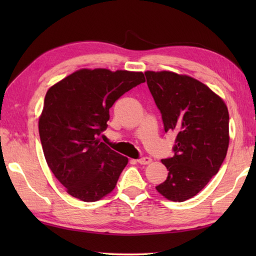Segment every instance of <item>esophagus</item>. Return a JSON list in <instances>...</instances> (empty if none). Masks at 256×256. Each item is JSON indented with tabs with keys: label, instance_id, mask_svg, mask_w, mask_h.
<instances>
[{
	"label": "esophagus",
	"instance_id": "1",
	"mask_svg": "<svg viewBox=\"0 0 256 256\" xmlns=\"http://www.w3.org/2000/svg\"><path fill=\"white\" fill-rule=\"evenodd\" d=\"M152 162V159L149 158V157H144V158H140L138 160V162L140 164H148Z\"/></svg>",
	"mask_w": 256,
	"mask_h": 256
}]
</instances>
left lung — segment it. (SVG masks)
<instances>
[{"instance_id":"left-lung-1","label":"left lung","mask_w":256,"mask_h":256,"mask_svg":"<svg viewBox=\"0 0 256 256\" xmlns=\"http://www.w3.org/2000/svg\"><path fill=\"white\" fill-rule=\"evenodd\" d=\"M144 74L164 132L176 136L175 154L162 160L167 180L156 190L168 200L183 202L204 188L226 158L228 108L222 97L192 76L170 71Z\"/></svg>"}]
</instances>
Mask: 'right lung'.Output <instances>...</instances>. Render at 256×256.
<instances>
[{
    "instance_id": "right-lung-1",
    "label": "right lung",
    "mask_w": 256,
    "mask_h": 256,
    "mask_svg": "<svg viewBox=\"0 0 256 256\" xmlns=\"http://www.w3.org/2000/svg\"><path fill=\"white\" fill-rule=\"evenodd\" d=\"M144 82L142 72L81 68L47 90L38 122L42 151L73 198L94 202L115 188L128 159L98 136L107 128L114 102Z\"/></svg>"
}]
</instances>
